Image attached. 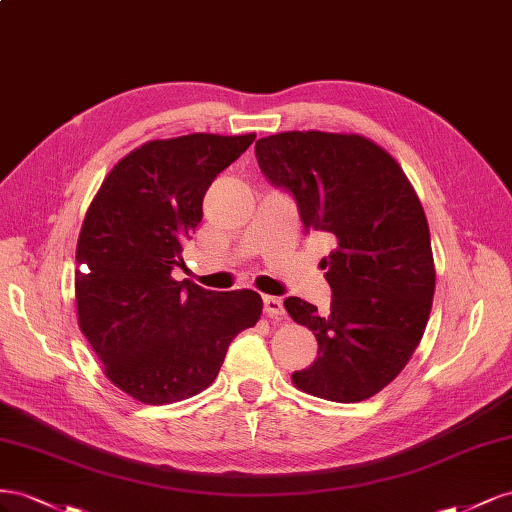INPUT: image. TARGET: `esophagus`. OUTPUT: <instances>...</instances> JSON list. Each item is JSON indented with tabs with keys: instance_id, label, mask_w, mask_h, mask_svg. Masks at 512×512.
<instances>
[{
	"instance_id": "1",
	"label": "esophagus",
	"mask_w": 512,
	"mask_h": 512,
	"mask_svg": "<svg viewBox=\"0 0 512 512\" xmlns=\"http://www.w3.org/2000/svg\"><path fill=\"white\" fill-rule=\"evenodd\" d=\"M264 311L272 319H281L285 315L283 300L276 298V296H264Z\"/></svg>"
}]
</instances>
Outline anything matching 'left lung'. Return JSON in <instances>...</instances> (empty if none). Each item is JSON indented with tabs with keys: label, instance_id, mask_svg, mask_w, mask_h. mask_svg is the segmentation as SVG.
Here are the masks:
<instances>
[{
	"label": "left lung",
	"instance_id": "8db88e82",
	"mask_svg": "<svg viewBox=\"0 0 512 512\" xmlns=\"http://www.w3.org/2000/svg\"><path fill=\"white\" fill-rule=\"evenodd\" d=\"M255 156L294 197L304 231L332 244L321 259L330 311L285 300L319 345L291 382L337 403L369 399L403 371L429 321L435 268L420 199L397 160L360 135L291 130L259 139Z\"/></svg>",
	"mask_w": 512,
	"mask_h": 512
}]
</instances>
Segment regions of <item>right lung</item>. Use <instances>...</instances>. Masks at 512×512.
<instances>
[{
	"instance_id": "1",
	"label": "right lung",
	"mask_w": 512,
	"mask_h": 512,
	"mask_svg": "<svg viewBox=\"0 0 512 512\" xmlns=\"http://www.w3.org/2000/svg\"><path fill=\"white\" fill-rule=\"evenodd\" d=\"M255 135L195 133L143 143L96 193L77 242V313L105 375L145 405L206 390L261 296L210 291L171 272L201 223L203 195Z\"/></svg>"
}]
</instances>
